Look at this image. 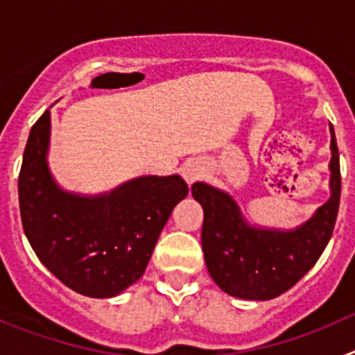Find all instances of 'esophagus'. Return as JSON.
<instances>
[{"label":"esophagus","mask_w":355,"mask_h":355,"mask_svg":"<svg viewBox=\"0 0 355 355\" xmlns=\"http://www.w3.org/2000/svg\"><path fill=\"white\" fill-rule=\"evenodd\" d=\"M202 174H205V167H202L200 162H190L183 167V178L187 180L188 184H192L193 181L202 178Z\"/></svg>","instance_id":"1"}]
</instances>
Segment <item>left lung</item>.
Returning <instances> with one entry per match:
<instances>
[{
	"mask_svg": "<svg viewBox=\"0 0 355 355\" xmlns=\"http://www.w3.org/2000/svg\"><path fill=\"white\" fill-rule=\"evenodd\" d=\"M331 199L297 229L254 227L229 193L193 183V199L205 209L202 252L209 275L231 297L270 300L311 270L336 224L341 196L340 153L331 124Z\"/></svg>",
	"mask_w": 355,
	"mask_h": 355,
	"instance_id": "8db88e82",
	"label": "left lung"
}]
</instances>
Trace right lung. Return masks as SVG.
Masks as SVG:
<instances>
[{
  "instance_id": "obj_1",
  "label": "right lung",
  "mask_w": 355,
  "mask_h": 355,
  "mask_svg": "<svg viewBox=\"0 0 355 355\" xmlns=\"http://www.w3.org/2000/svg\"><path fill=\"white\" fill-rule=\"evenodd\" d=\"M51 117L33 124L19 172L24 234L42 265L76 293L115 297L137 283L174 206L188 196L178 174L142 175L96 197L62 190L48 167Z\"/></svg>"
}]
</instances>
